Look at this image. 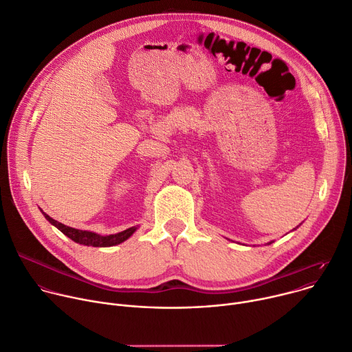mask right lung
Wrapping results in <instances>:
<instances>
[{
	"mask_svg": "<svg viewBox=\"0 0 352 352\" xmlns=\"http://www.w3.org/2000/svg\"><path fill=\"white\" fill-rule=\"evenodd\" d=\"M45 217L52 223L53 226H56L63 234H66L69 239H72L76 243L84 244V245H92V247H111V245H116L124 240L129 239L138 228H129L127 230H123L120 233L116 234H109V236H100L97 233L92 232H85V230H78V229H73L69 226H65L63 223H58L57 220L52 219L49 214L43 213Z\"/></svg>",
	"mask_w": 352,
	"mask_h": 352,
	"instance_id": "add662e5",
	"label": "right lung"
}]
</instances>
